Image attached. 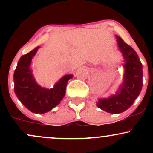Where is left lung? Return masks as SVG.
<instances>
[{
    "instance_id": "1",
    "label": "left lung",
    "mask_w": 153,
    "mask_h": 153,
    "mask_svg": "<svg viewBox=\"0 0 153 153\" xmlns=\"http://www.w3.org/2000/svg\"><path fill=\"white\" fill-rule=\"evenodd\" d=\"M116 38L124 57L122 83L115 94L99 99L96 103L99 108L111 114H119L127 110L138 97L143 88V65L137 54L122 38L118 36Z\"/></svg>"
}]
</instances>
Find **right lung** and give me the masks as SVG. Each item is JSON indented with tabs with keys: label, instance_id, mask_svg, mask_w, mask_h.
<instances>
[{
	"label": "right lung",
	"instance_id": "add662e5",
	"mask_svg": "<svg viewBox=\"0 0 153 153\" xmlns=\"http://www.w3.org/2000/svg\"><path fill=\"white\" fill-rule=\"evenodd\" d=\"M39 47H35L19 60L13 74L14 91L22 103L31 112L44 114L50 111L60 103L65 95L68 80L73 75H65L52 88L42 87L36 82L31 63Z\"/></svg>",
	"mask_w": 153,
	"mask_h": 153
}]
</instances>
